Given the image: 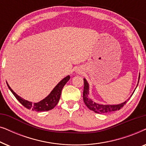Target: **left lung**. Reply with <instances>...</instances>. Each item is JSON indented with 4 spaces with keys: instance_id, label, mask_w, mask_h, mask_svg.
<instances>
[{
    "instance_id": "1",
    "label": "left lung",
    "mask_w": 146,
    "mask_h": 146,
    "mask_svg": "<svg viewBox=\"0 0 146 146\" xmlns=\"http://www.w3.org/2000/svg\"><path fill=\"white\" fill-rule=\"evenodd\" d=\"M139 77H140V74H139V78H138V82H137V84H138ZM84 92H83V99L84 102L85 104L90 110H92L94 111L95 113H109L111 112V111H115L119 110V109H121L123 106L125 104V103L129 100V98L131 97V96L134 92L135 90L136 89L137 86L135 88V89L133 91L132 94L130 96V97L127 100H125L124 102L119 104H115V105H110V104H102L96 103L95 102L92 100V99H91L89 97V84L86 78H84Z\"/></svg>"
}]
</instances>
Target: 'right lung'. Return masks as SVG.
<instances>
[{
	"label": "right lung",
	"mask_w": 146,
	"mask_h": 146,
	"mask_svg": "<svg viewBox=\"0 0 146 146\" xmlns=\"http://www.w3.org/2000/svg\"><path fill=\"white\" fill-rule=\"evenodd\" d=\"M70 78V76H67L66 77L64 78L54 88V89L51 91V92L44 99L42 100L41 101L38 102L36 103H33L32 102H29L26 100L23 99V98L19 96V95L17 94L13 90L11 89V88L9 86V84L7 83V86L9 87L10 90L11 91V92L13 94V95L15 96L16 98H17L20 103L22 105H23L25 108H27V109L32 110L33 111H48L50 110L53 109L54 108L58 103L59 100L60 98L62 90L63 87L64 86V85L67 83V82L69 80Z\"/></svg>",
	"instance_id": "add662e5"
}]
</instances>
